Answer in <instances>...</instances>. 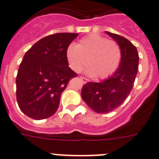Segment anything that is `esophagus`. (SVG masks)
Masks as SVG:
<instances>
[{
	"label": "esophagus",
	"mask_w": 159,
	"mask_h": 159,
	"mask_svg": "<svg viewBox=\"0 0 159 159\" xmlns=\"http://www.w3.org/2000/svg\"><path fill=\"white\" fill-rule=\"evenodd\" d=\"M80 78H81V80L83 81V83H88V82H89V79H88V78H86V77H83V76H81Z\"/></svg>",
	"instance_id": "1"
}]
</instances>
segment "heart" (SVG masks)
Instances as JSON below:
<instances>
[{
	"instance_id": "heart-1",
	"label": "heart",
	"mask_w": 159,
	"mask_h": 159,
	"mask_svg": "<svg viewBox=\"0 0 159 159\" xmlns=\"http://www.w3.org/2000/svg\"><path fill=\"white\" fill-rule=\"evenodd\" d=\"M66 56L68 64L75 72H80L89 63L87 73L97 75L104 79L115 73L121 61V50L119 43L98 34L83 38L76 45L70 44Z\"/></svg>"
}]
</instances>
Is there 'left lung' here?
<instances>
[{"label":"left lung","mask_w":159,"mask_h":159,"mask_svg":"<svg viewBox=\"0 0 159 159\" xmlns=\"http://www.w3.org/2000/svg\"><path fill=\"white\" fill-rule=\"evenodd\" d=\"M119 43L121 61L112 76L101 83L89 82L83 87L82 98L93 111L106 114L123 103L133 87L138 70L139 56L136 46L120 35L106 32Z\"/></svg>","instance_id":"8db88e82"}]
</instances>
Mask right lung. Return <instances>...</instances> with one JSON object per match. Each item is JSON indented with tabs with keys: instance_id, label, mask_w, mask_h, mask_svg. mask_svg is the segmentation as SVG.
<instances>
[{
	"instance_id": "1",
	"label": "right lung",
	"mask_w": 159,
	"mask_h": 159,
	"mask_svg": "<svg viewBox=\"0 0 159 159\" xmlns=\"http://www.w3.org/2000/svg\"><path fill=\"white\" fill-rule=\"evenodd\" d=\"M78 34L58 33L41 39L29 49L17 71V101L34 120H43L57 111L62 92L77 74L68 66L66 49Z\"/></svg>"
}]
</instances>
